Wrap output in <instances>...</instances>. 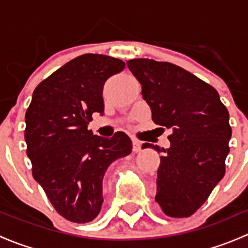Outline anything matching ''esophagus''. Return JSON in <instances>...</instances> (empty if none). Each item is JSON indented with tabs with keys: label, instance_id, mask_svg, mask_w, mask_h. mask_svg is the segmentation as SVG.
<instances>
[{
	"label": "esophagus",
	"instance_id": "esophagus-1",
	"mask_svg": "<svg viewBox=\"0 0 248 248\" xmlns=\"http://www.w3.org/2000/svg\"><path fill=\"white\" fill-rule=\"evenodd\" d=\"M132 145H133V151L134 152L141 151V142L138 141V140H133V141H132Z\"/></svg>",
	"mask_w": 248,
	"mask_h": 248
}]
</instances>
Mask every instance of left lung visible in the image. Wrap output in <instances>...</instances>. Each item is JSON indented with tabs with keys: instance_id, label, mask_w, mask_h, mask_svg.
<instances>
[{
	"instance_id": "left-lung-1",
	"label": "left lung",
	"mask_w": 248,
	"mask_h": 248,
	"mask_svg": "<svg viewBox=\"0 0 248 248\" xmlns=\"http://www.w3.org/2000/svg\"><path fill=\"white\" fill-rule=\"evenodd\" d=\"M127 67L141 84L155 124L171 131L168 149L142 144L162 154L155 199L167 216H191L224 176L228 110L214 87L181 67L147 59L129 60Z\"/></svg>"
}]
</instances>
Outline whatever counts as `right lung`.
<instances>
[{
	"label": "right lung",
	"mask_w": 248,
	"mask_h": 248,
	"mask_svg": "<svg viewBox=\"0 0 248 248\" xmlns=\"http://www.w3.org/2000/svg\"><path fill=\"white\" fill-rule=\"evenodd\" d=\"M124 68L121 60L85 54L47 77L32 94L25 115L32 174L68 221L96 218L107 169L132 151V140L124 132L103 138L87 129L93 112L104 115V84Z\"/></svg>",
	"instance_id": "1"
}]
</instances>
